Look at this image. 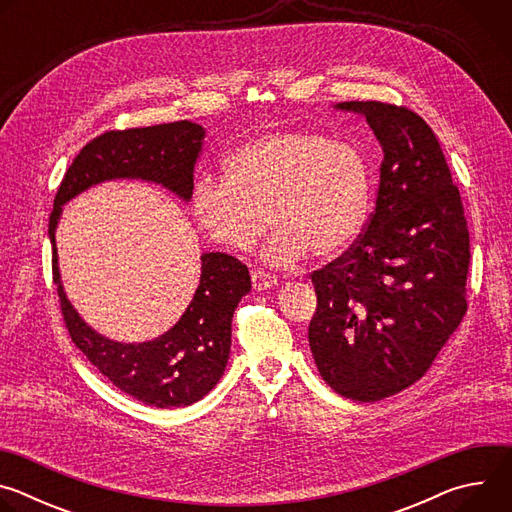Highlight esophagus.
Masks as SVG:
<instances>
[{"mask_svg":"<svg viewBox=\"0 0 512 512\" xmlns=\"http://www.w3.org/2000/svg\"><path fill=\"white\" fill-rule=\"evenodd\" d=\"M251 281H253V287L257 291H263V289L273 287L277 283V277L267 273V271H263V269H255V271H251Z\"/></svg>","mask_w":512,"mask_h":512,"instance_id":"34e87169","label":"esophagus"}]
</instances>
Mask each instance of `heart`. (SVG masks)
<instances>
[{"mask_svg":"<svg viewBox=\"0 0 512 512\" xmlns=\"http://www.w3.org/2000/svg\"><path fill=\"white\" fill-rule=\"evenodd\" d=\"M371 178L346 141L306 129L255 137L225 160V178L200 176L190 212L202 233L231 251H251L269 225L265 257L298 263L306 253H342L367 221Z\"/></svg>","mask_w":512,"mask_h":512,"instance_id":"heart-1","label":"heart"}]
</instances>
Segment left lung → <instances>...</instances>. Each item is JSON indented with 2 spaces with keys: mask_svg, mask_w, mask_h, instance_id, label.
I'll return each mask as SVG.
<instances>
[{
  "mask_svg": "<svg viewBox=\"0 0 512 512\" xmlns=\"http://www.w3.org/2000/svg\"><path fill=\"white\" fill-rule=\"evenodd\" d=\"M336 107L367 117L385 156L367 229L310 275L308 338L322 379L373 403L419 381L462 322L470 235L440 141L417 113L381 101Z\"/></svg>",
  "mask_w": 512,
  "mask_h": 512,
  "instance_id": "obj_1",
  "label": "left lung"
}]
</instances>
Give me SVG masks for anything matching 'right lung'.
<instances>
[{
	"label": "right lung",
	"mask_w": 512,
	"mask_h": 512,
	"mask_svg": "<svg viewBox=\"0 0 512 512\" xmlns=\"http://www.w3.org/2000/svg\"><path fill=\"white\" fill-rule=\"evenodd\" d=\"M202 139L204 129L190 121L105 131L72 160L50 212L52 279L72 342L119 391L160 409L196 403L223 377L231 352L233 314L251 289L247 265L227 253H204L196 294L176 326L152 342L123 344L89 328L66 300L54 231L62 204L103 180L141 178L190 200Z\"/></svg>",
	"instance_id": "right-lung-1"
}]
</instances>
